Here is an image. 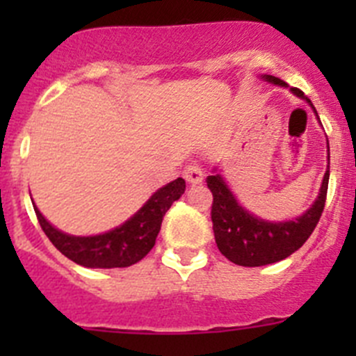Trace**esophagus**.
Masks as SVG:
<instances>
[{
  "label": "esophagus",
  "instance_id": "1",
  "mask_svg": "<svg viewBox=\"0 0 356 356\" xmlns=\"http://www.w3.org/2000/svg\"><path fill=\"white\" fill-rule=\"evenodd\" d=\"M184 176H185V180L188 181L191 185H197L203 181V171L200 169V165H187L184 171Z\"/></svg>",
  "mask_w": 356,
  "mask_h": 356
}]
</instances>
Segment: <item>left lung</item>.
Returning <instances> with one entry per match:
<instances>
[{"label": "left lung", "instance_id": "8db88e82", "mask_svg": "<svg viewBox=\"0 0 356 356\" xmlns=\"http://www.w3.org/2000/svg\"><path fill=\"white\" fill-rule=\"evenodd\" d=\"M262 80L267 83L278 85V87H289L284 80L262 74ZM294 96L305 99L312 106L314 114L317 115L316 106L312 102L301 92L300 89L291 87ZM321 122V121H319ZM328 143V140H326ZM330 180V146H328V165L323 176L319 194L310 209L305 210L294 221H266L260 219L250 210H246L229 191L228 184L222 175L213 168L212 175L207 178L210 193L213 196L212 203V222H213V237L216 244L229 262L244 267H259L275 264L280 260L291 257L294 251L303 246L307 238L312 235L314 228L319 222V217L325 209L326 191H328Z\"/></svg>", "mask_w": 356, "mask_h": 356}]
</instances>
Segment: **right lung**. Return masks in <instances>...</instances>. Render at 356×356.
Masks as SVG:
<instances>
[{"label": "right lung", "mask_w": 356, "mask_h": 356, "mask_svg": "<svg viewBox=\"0 0 356 356\" xmlns=\"http://www.w3.org/2000/svg\"><path fill=\"white\" fill-rule=\"evenodd\" d=\"M184 193V178L169 181L168 185L153 193V196L128 221L105 234L87 235V237L64 234L40 213L37 205H33V209L44 234L48 235L53 246L69 260L92 269H112V267L134 266L149 253L151 248L155 246L163 216Z\"/></svg>", "instance_id": "obj_1"}]
</instances>
